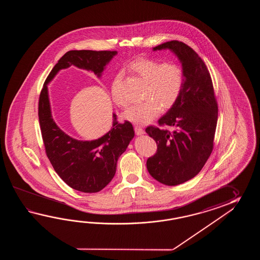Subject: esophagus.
<instances>
[{"instance_id": "1", "label": "esophagus", "mask_w": 260, "mask_h": 260, "mask_svg": "<svg viewBox=\"0 0 260 260\" xmlns=\"http://www.w3.org/2000/svg\"><path fill=\"white\" fill-rule=\"evenodd\" d=\"M135 132H136V134H137L138 136H140V135H143V128L140 127V126H138V125H136V126H135Z\"/></svg>"}]
</instances>
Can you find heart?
Returning <instances> with one entry per match:
<instances>
[{
  "mask_svg": "<svg viewBox=\"0 0 260 260\" xmlns=\"http://www.w3.org/2000/svg\"><path fill=\"white\" fill-rule=\"evenodd\" d=\"M133 70L148 83L143 103L130 107L123 117L130 122L146 124L160 113V107L167 111L177 103L185 84V72L181 66L174 63L140 58L131 64ZM111 95L119 107L127 105L122 92V76L118 74L111 85Z\"/></svg>",
  "mask_w": 260,
  "mask_h": 260,
  "instance_id": "obj_1",
  "label": "heart"
}]
</instances>
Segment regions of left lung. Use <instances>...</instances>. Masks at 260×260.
<instances>
[{
    "mask_svg": "<svg viewBox=\"0 0 260 260\" xmlns=\"http://www.w3.org/2000/svg\"><path fill=\"white\" fill-rule=\"evenodd\" d=\"M169 49L185 72V84L177 103L159 120L173 131L148 126L146 133L157 143V151L147 160L149 175L167 186L188 181L199 174L214 146L217 103L210 73L205 62L188 45L166 42L153 51Z\"/></svg>",
    "mask_w": 260,
    "mask_h": 260,
    "instance_id": "obj_1",
    "label": "left lung"
}]
</instances>
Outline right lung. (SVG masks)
<instances>
[{
    "label": "right lung",
    "mask_w": 260,
    "mask_h": 260,
    "mask_svg": "<svg viewBox=\"0 0 260 260\" xmlns=\"http://www.w3.org/2000/svg\"><path fill=\"white\" fill-rule=\"evenodd\" d=\"M116 55L117 51L67 52L50 72L40 94L38 115L46 155L61 179L82 192H99L111 182L119 157L135 137L134 128L128 121L117 122L116 114L113 113L112 127L103 137L91 141L70 137L56 125L52 117L47 84L60 70L72 65L91 71L100 77L106 65Z\"/></svg>",
    "instance_id": "1"
}]
</instances>
